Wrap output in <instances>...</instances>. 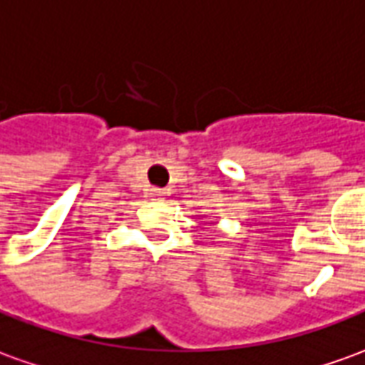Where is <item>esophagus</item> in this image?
Returning <instances> with one entry per match:
<instances>
[{
	"label": "esophagus",
	"instance_id": "obj_1",
	"mask_svg": "<svg viewBox=\"0 0 365 365\" xmlns=\"http://www.w3.org/2000/svg\"><path fill=\"white\" fill-rule=\"evenodd\" d=\"M149 195L153 200H160V198L165 197V190H163V188H150Z\"/></svg>",
	"mask_w": 365,
	"mask_h": 365
}]
</instances>
